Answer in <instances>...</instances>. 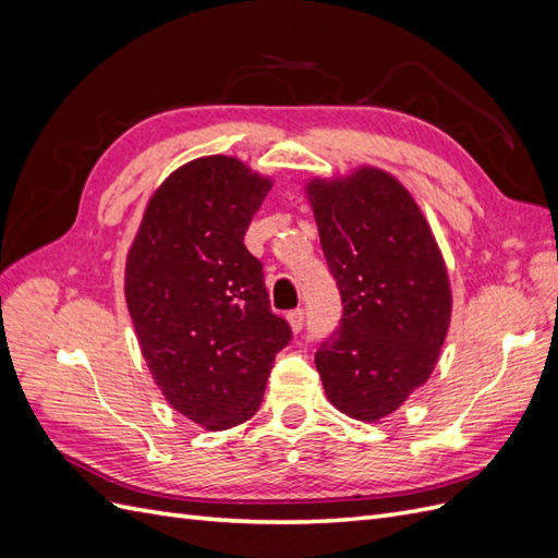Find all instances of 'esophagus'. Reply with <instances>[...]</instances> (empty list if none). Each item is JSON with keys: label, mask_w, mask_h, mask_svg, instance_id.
I'll return each mask as SVG.
<instances>
[{"label": "esophagus", "mask_w": 558, "mask_h": 558, "mask_svg": "<svg viewBox=\"0 0 558 558\" xmlns=\"http://www.w3.org/2000/svg\"><path fill=\"white\" fill-rule=\"evenodd\" d=\"M286 318H289V326L293 332H300L302 328H305V310H293Z\"/></svg>", "instance_id": "esophagus-1"}]
</instances>
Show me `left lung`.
<instances>
[{
	"mask_svg": "<svg viewBox=\"0 0 558 558\" xmlns=\"http://www.w3.org/2000/svg\"><path fill=\"white\" fill-rule=\"evenodd\" d=\"M305 193L344 305L314 363L335 408L373 424L440 359L453 302L447 265L412 193L379 167L314 177Z\"/></svg>",
	"mask_w": 558,
	"mask_h": 558,
	"instance_id": "1",
	"label": "left lung"
}]
</instances>
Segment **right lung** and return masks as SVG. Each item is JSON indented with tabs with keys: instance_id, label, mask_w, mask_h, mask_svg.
<instances>
[{
	"instance_id": "obj_1",
	"label": "right lung",
	"mask_w": 558,
	"mask_h": 558,
	"mask_svg": "<svg viewBox=\"0 0 558 558\" xmlns=\"http://www.w3.org/2000/svg\"><path fill=\"white\" fill-rule=\"evenodd\" d=\"M272 179L232 156L181 165L150 195L125 260L142 356L172 408L207 430L258 412L291 328L244 246Z\"/></svg>"
}]
</instances>
